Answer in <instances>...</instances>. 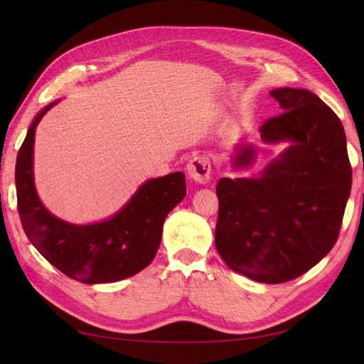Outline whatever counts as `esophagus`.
<instances>
[{"mask_svg":"<svg viewBox=\"0 0 364 364\" xmlns=\"http://www.w3.org/2000/svg\"><path fill=\"white\" fill-rule=\"evenodd\" d=\"M190 178L199 183H206L211 176V161L208 156H194L186 165Z\"/></svg>","mask_w":364,"mask_h":364,"instance_id":"1","label":"esophagus"}]
</instances>
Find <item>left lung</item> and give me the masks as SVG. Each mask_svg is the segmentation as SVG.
Returning <instances> with one entry per match:
<instances>
[{"label": "left lung", "instance_id": "1", "mask_svg": "<svg viewBox=\"0 0 364 364\" xmlns=\"http://www.w3.org/2000/svg\"><path fill=\"white\" fill-rule=\"evenodd\" d=\"M282 109L259 127L267 144L289 141L258 178L217 183L215 247L228 267L266 284L301 277L333 249L352 185L340 118L316 94L278 87ZM252 146L237 149L234 167L255 161Z\"/></svg>", "mask_w": 364, "mask_h": 364}]
</instances>
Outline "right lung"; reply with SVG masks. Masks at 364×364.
<instances>
[{"instance_id":"add662e5","label":"right lung","mask_w":364,"mask_h":364,"mask_svg":"<svg viewBox=\"0 0 364 364\" xmlns=\"http://www.w3.org/2000/svg\"><path fill=\"white\" fill-rule=\"evenodd\" d=\"M50 103L33 119L16 159L18 211L24 232L41 255L67 277L83 284L117 282L134 277L155 258L162 226L186 194L185 174L170 173L142 183L114 217L100 223L73 225L50 214L33 181V142Z\"/></svg>"}]
</instances>
